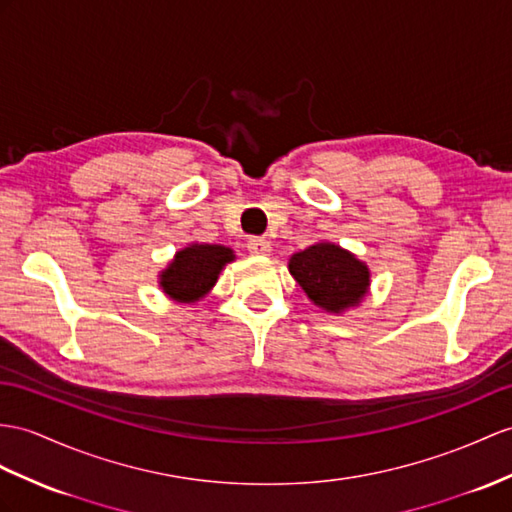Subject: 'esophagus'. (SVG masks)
<instances>
[{
	"label": "esophagus",
	"instance_id": "obj_1",
	"mask_svg": "<svg viewBox=\"0 0 512 512\" xmlns=\"http://www.w3.org/2000/svg\"><path fill=\"white\" fill-rule=\"evenodd\" d=\"M247 249L249 254L254 256H267L271 252V245L267 239H263V236H252V239L247 241Z\"/></svg>",
	"mask_w": 512,
	"mask_h": 512
}]
</instances>
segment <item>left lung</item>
Masks as SVG:
<instances>
[{"label": "left lung", "instance_id": "1", "mask_svg": "<svg viewBox=\"0 0 512 512\" xmlns=\"http://www.w3.org/2000/svg\"><path fill=\"white\" fill-rule=\"evenodd\" d=\"M289 269L306 295L330 313L358 304L369 284V269L334 243H317L293 254Z\"/></svg>", "mask_w": 512, "mask_h": 512}]
</instances>
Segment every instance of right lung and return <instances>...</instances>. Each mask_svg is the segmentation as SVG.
Wrapping results in <instances>:
<instances>
[{
  "instance_id": "right-lung-1",
  "label": "right lung",
  "mask_w": 512,
  "mask_h": 512,
  "mask_svg": "<svg viewBox=\"0 0 512 512\" xmlns=\"http://www.w3.org/2000/svg\"><path fill=\"white\" fill-rule=\"evenodd\" d=\"M234 258L223 245H191L176 254L162 271L160 286L176 302H195L217 282L219 271Z\"/></svg>"
}]
</instances>
